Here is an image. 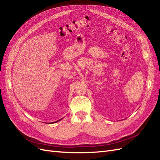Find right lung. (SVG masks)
I'll list each match as a JSON object with an SVG mask.
<instances>
[{
    "label": "right lung",
    "mask_w": 160,
    "mask_h": 160,
    "mask_svg": "<svg viewBox=\"0 0 160 160\" xmlns=\"http://www.w3.org/2000/svg\"><path fill=\"white\" fill-rule=\"evenodd\" d=\"M61 119H59V120H58V121H56V122H52L51 123H56V122H59V121H60V120H61Z\"/></svg>",
    "instance_id": "obj_1"
}]
</instances>
